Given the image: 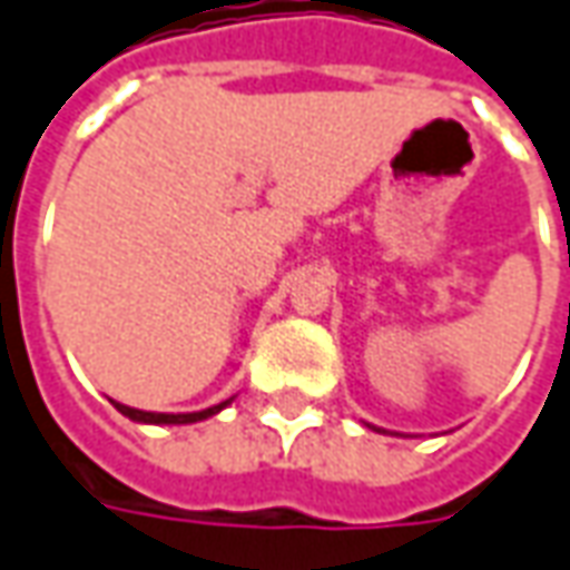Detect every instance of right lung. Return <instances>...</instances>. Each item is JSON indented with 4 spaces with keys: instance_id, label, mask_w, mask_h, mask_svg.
I'll return each instance as SVG.
<instances>
[{
    "instance_id": "obj_1",
    "label": "right lung",
    "mask_w": 570,
    "mask_h": 570,
    "mask_svg": "<svg viewBox=\"0 0 570 570\" xmlns=\"http://www.w3.org/2000/svg\"><path fill=\"white\" fill-rule=\"evenodd\" d=\"M225 404L228 401L216 404V407H206V411H194V414H153V411H137V407H128V404H116V407L125 417L137 420V423H197V420L213 417L216 411H223Z\"/></svg>"
}]
</instances>
